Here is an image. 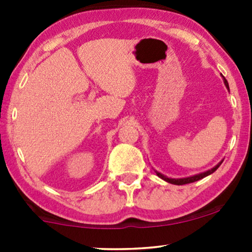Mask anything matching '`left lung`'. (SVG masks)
<instances>
[{
    "mask_svg": "<svg viewBox=\"0 0 252 252\" xmlns=\"http://www.w3.org/2000/svg\"><path fill=\"white\" fill-rule=\"evenodd\" d=\"M222 78H223V84H225L226 87L229 89L228 82H227V80L225 79V77H223V75H222ZM222 161H223V160H221V161H220V163L217 164L215 167L211 168V170H209V171H206V172H203V173H199V174L192 175V177H188V178H182V179H171V178L165 177V175H163V174L159 173V172H157V171H156V174H157L158 177H159L160 179H163V180H165L166 182H170V184H172V185H179V186H180V185H187V184H191V182H195V181L201 180V179L205 178V177H208V175H210V174H212L213 172H215V171L217 170V168H218V167L220 166V165H221Z\"/></svg>",
    "mask_w": 252,
    "mask_h": 252,
    "instance_id": "8db88e82",
    "label": "left lung"
}]
</instances>
